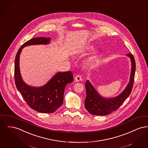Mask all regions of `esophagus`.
Instances as JSON below:
<instances>
[{
    "label": "esophagus",
    "mask_w": 148,
    "mask_h": 148,
    "mask_svg": "<svg viewBox=\"0 0 148 148\" xmlns=\"http://www.w3.org/2000/svg\"><path fill=\"white\" fill-rule=\"evenodd\" d=\"M75 82H78L81 81V80H82V77H81V76L79 75H76V76L75 77Z\"/></svg>",
    "instance_id": "esophagus-1"
}]
</instances>
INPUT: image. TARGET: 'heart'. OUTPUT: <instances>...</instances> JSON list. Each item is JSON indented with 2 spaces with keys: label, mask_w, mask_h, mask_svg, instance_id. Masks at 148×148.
<instances>
[{
  "label": "heart",
  "mask_w": 148,
  "mask_h": 148,
  "mask_svg": "<svg viewBox=\"0 0 148 148\" xmlns=\"http://www.w3.org/2000/svg\"><path fill=\"white\" fill-rule=\"evenodd\" d=\"M94 47L92 45H88L87 46V47H86V50L88 51H91L93 49ZM98 52H94L91 55H90L89 56H88L86 59V61H87L88 63H92L93 62V61H95L97 58H98Z\"/></svg>",
  "instance_id": "1"
}]
</instances>
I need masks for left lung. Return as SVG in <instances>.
I'll return each mask as SVG.
<instances>
[{"label":"left lung","mask_w":148,"mask_h":148,"mask_svg":"<svg viewBox=\"0 0 148 148\" xmlns=\"http://www.w3.org/2000/svg\"><path fill=\"white\" fill-rule=\"evenodd\" d=\"M130 59L131 63L129 82L121 93L116 97L106 98L100 95L91 83L87 80L86 82L87 96L85 100V107L88 112L93 115L105 116L116 111L125 99L130 95L135 73V61L131 53L126 55Z\"/></svg>","instance_id":"1"}]
</instances>
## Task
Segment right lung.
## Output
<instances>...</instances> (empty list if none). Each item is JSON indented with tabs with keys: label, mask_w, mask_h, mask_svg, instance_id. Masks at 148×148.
<instances>
[{
	"label": "right lung",
	"mask_w": 148,
	"mask_h": 148,
	"mask_svg": "<svg viewBox=\"0 0 148 148\" xmlns=\"http://www.w3.org/2000/svg\"><path fill=\"white\" fill-rule=\"evenodd\" d=\"M50 38L36 37L27 41L18 51L15 59L14 78L16 87L28 105L41 113H53L61 106L66 86L72 83V71L58 72L46 84L41 87H32L22 78L19 68V58L22 49L28 46L48 45Z\"/></svg>",
	"instance_id": "1"
}]
</instances>
